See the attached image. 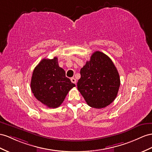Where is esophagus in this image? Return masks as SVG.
<instances>
[{
	"mask_svg": "<svg viewBox=\"0 0 152 152\" xmlns=\"http://www.w3.org/2000/svg\"><path fill=\"white\" fill-rule=\"evenodd\" d=\"M71 82L72 83H75V84L76 83V80L75 78V77H72V78L71 79Z\"/></svg>",
	"mask_w": 152,
	"mask_h": 152,
	"instance_id": "esophagus-1",
	"label": "esophagus"
}]
</instances>
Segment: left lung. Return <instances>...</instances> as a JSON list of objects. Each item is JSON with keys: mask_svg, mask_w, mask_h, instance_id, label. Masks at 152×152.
<instances>
[{"mask_svg": "<svg viewBox=\"0 0 152 152\" xmlns=\"http://www.w3.org/2000/svg\"><path fill=\"white\" fill-rule=\"evenodd\" d=\"M77 89L88 106L102 108L114 102L118 95L120 78L118 70L105 54L96 51L80 70Z\"/></svg>", "mask_w": 152, "mask_h": 152, "instance_id": "1", "label": "left lung"}]
</instances>
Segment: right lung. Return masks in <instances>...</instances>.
Returning a JSON list of instances; mask_svg holds the SVG:
<instances>
[{
    "label": "right lung",
    "mask_w": 152,
    "mask_h": 152,
    "mask_svg": "<svg viewBox=\"0 0 152 152\" xmlns=\"http://www.w3.org/2000/svg\"><path fill=\"white\" fill-rule=\"evenodd\" d=\"M60 67L57 57L43 59L34 68L31 88L34 97L49 108H57L63 103L69 91L75 87Z\"/></svg>",
    "instance_id": "obj_1"
}]
</instances>
